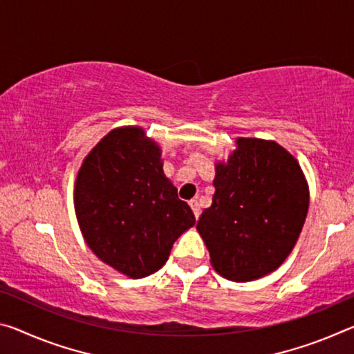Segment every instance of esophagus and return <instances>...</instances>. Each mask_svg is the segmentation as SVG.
Masks as SVG:
<instances>
[{
  "instance_id": "esophagus-1",
  "label": "esophagus",
  "mask_w": 354,
  "mask_h": 354,
  "mask_svg": "<svg viewBox=\"0 0 354 354\" xmlns=\"http://www.w3.org/2000/svg\"><path fill=\"white\" fill-rule=\"evenodd\" d=\"M189 205H190V207H192V212H194L195 218H198V217H200V206H198V201H197V200H190Z\"/></svg>"
}]
</instances>
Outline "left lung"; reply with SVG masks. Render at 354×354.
Returning a JSON list of instances; mask_svg holds the SVG:
<instances>
[{
	"instance_id": "obj_1",
	"label": "left lung",
	"mask_w": 354,
	"mask_h": 354,
	"mask_svg": "<svg viewBox=\"0 0 354 354\" xmlns=\"http://www.w3.org/2000/svg\"><path fill=\"white\" fill-rule=\"evenodd\" d=\"M212 205L197 230L217 274L250 282L282 265L304 227L308 184L293 154L274 140L236 138L216 162Z\"/></svg>"
}]
</instances>
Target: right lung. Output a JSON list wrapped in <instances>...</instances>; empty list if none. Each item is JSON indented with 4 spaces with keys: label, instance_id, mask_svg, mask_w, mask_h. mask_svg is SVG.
<instances>
[{
    "label": "right lung",
    "instance_id": "1",
    "mask_svg": "<svg viewBox=\"0 0 354 354\" xmlns=\"http://www.w3.org/2000/svg\"><path fill=\"white\" fill-rule=\"evenodd\" d=\"M74 206L89 249L105 265L142 279L165 265L195 216L164 175L162 149L138 126L110 131L77 173Z\"/></svg>",
    "mask_w": 354,
    "mask_h": 354
}]
</instances>
